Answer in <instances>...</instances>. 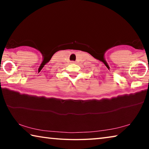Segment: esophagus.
I'll list each match as a JSON object with an SVG mask.
<instances>
[{"instance_id":"1","label":"esophagus","mask_w":149,"mask_h":149,"mask_svg":"<svg viewBox=\"0 0 149 149\" xmlns=\"http://www.w3.org/2000/svg\"><path fill=\"white\" fill-rule=\"evenodd\" d=\"M72 63H74V62H74V61H72Z\"/></svg>"}]
</instances>
